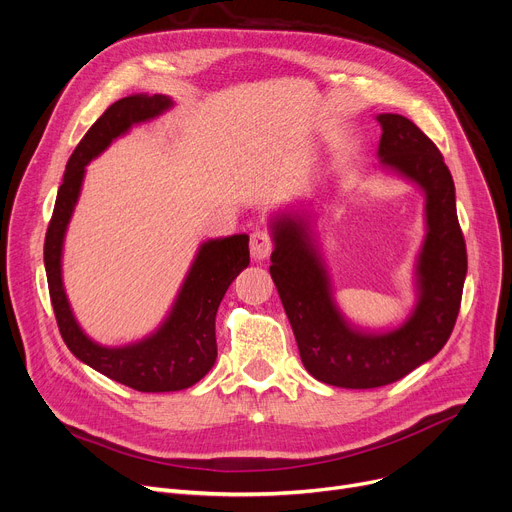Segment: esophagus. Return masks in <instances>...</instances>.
<instances>
[{"label":"esophagus","mask_w":512,"mask_h":512,"mask_svg":"<svg viewBox=\"0 0 512 512\" xmlns=\"http://www.w3.org/2000/svg\"><path fill=\"white\" fill-rule=\"evenodd\" d=\"M249 245H251V257L261 261L271 253V249H274V238H271L267 228H255L251 232V243Z\"/></svg>","instance_id":"34e87169"}]
</instances>
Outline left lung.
Wrapping results in <instances>:
<instances>
[{"instance_id": "1", "label": "left lung", "mask_w": 512, "mask_h": 512, "mask_svg": "<svg viewBox=\"0 0 512 512\" xmlns=\"http://www.w3.org/2000/svg\"><path fill=\"white\" fill-rule=\"evenodd\" d=\"M381 162L426 191L428 234L418 259L420 300L412 317L389 333H362L335 309L327 271L298 218L271 224L276 249L269 274L282 298L304 368L321 383L374 389L403 379L434 358L455 327L467 274L465 238L457 220L455 183L440 150L407 117H377Z\"/></svg>"}]
</instances>
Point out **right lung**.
<instances>
[{"instance_id": "add662e5", "label": "right lung", "mask_w": 512, "mask_h": 512, "mask_svg": "<svg viewBox=\"0 0 512 512\" xmlns=\"http://www.w3.org/2000/svg\"><path fill=\"white\" fill-rule=\"evenodd\" d=\"M173 100L131 94L102 113L67 160L45 236V269L57 327L65 346L90 368L142 393L181 391L201 381L216 362V313L232 280L249 265V236L234 234L203 243L164 325L144 342L102 348L76 323L61 282V247L80 195L86 164L131 125L164 113Z\"/></svg>"}]
</instances>
